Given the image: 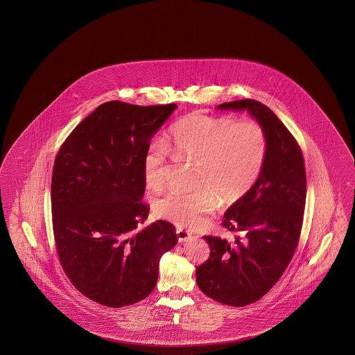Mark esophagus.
I'll list each match as a JSON object with an SVG mask.
<instances>
[{"mask_svg": "<svg viewBox=\"0 0 355 355\" xmlns=\"http://www.w3.org/2000/svg\"><path fill=\"white\" fill-rule=\"evenodd\" d=\"M177 238H178V242L180 243H184V242H189V241H191V234H189V232H186V230H183V229H177Z\"/></svg>", "mask_w": 355, "mask_h": 355, "instance_id": "1", "label": "esophagus"}]
</instances>
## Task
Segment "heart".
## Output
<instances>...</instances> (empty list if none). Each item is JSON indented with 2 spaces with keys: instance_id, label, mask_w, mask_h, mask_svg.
<instances>
[{
  "instance_id": "b5f03b06",
  "label": "heart",
  "mask_w": 355,
  "mask_h": 355,
  "mask_svg": "<svg viewBox=\"0 0 355 355\" xmlns=\"http://www.w3.org/2000/svg\"><path fill=\"white\" fill-rule=\"evenodd\" d=\"M166 146L180 157L199 160L198 190L172 191L155 203V215L174 225L203 227L218 199L233 205L248 195L263 171L268 139L263 126L252 119L233 121L191 113L174 123ZM168 149L150 143L141 168L147 187L162 186Z\"/></svg>"
}]
</instances>
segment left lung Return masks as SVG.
I'll return each mask as SVG.
<instances>
[{"label":"left lung","instance_id":"1","mask_svg":"<svg viewBox=\"0 0 355 355\" xmlns=\"http://www.w3.org/2000/svg\"><path fill=\"white\" fill-rule=\"evenodd\" d=\"M246 110L263 126L268 152L258 181L225 212L223 225L236 236L233 243L205 236L209 258L196 268V284L209 298L242 307L259 301L289 266L301 234L306 205V171L301 148L277 116L257 100L218 105Z\"/></svg>","mask_w":355,"mask_h":355}]
</instances>
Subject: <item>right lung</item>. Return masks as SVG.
Instances as JSON below:
<instances>
[{
  "label": "right lung",
  "instance_id": "add662e5",
  "mask_svg": "<svg viewBox=\"0 0 355 355\" xmlns=\"http://www.w3.org/2000/svg\"><path fill=\"white\" fill-rule=\"evenodd\" d=\"M175 104H101L83 119L54 162V239L64 273L87 298L123 307L148 297L162 255L178 239L157 220L140 229L150 208L141 160Z\"/></svg>",
  "mask_w": 355,
  "mask_h": 355
}]
</instances>
